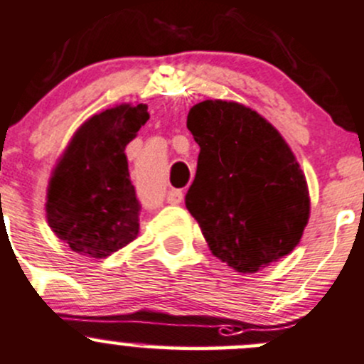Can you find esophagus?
<instances>
[{
    "label": "esophagus",
    "instance_id": "esophagus-1",
    "mask_svg": "<svg viewBox=\"0 0 364 364\" xmlns=\"http://www.w3.org/2000/svg\"><path fill=\"white\" fill-rule=\"evenodd\" d=\"M182 200H183V193L181 189H171V191H168V194H166V201L170 205H178V203H182Z\"/></svg>",
    "mask_w": 364,
    "mask_h": 364
}]
</instances>
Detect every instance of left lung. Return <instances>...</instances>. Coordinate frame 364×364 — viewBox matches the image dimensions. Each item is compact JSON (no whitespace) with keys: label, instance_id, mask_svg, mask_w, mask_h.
<instances>
[{"label":"left lung","instance_id":"8db88e82","mask_svg":"<svg viewBox=\"0 0 364 364\" xmlns=\"http://www.w3.org/2000/svg\"><path fill=\"white\" fill-rule=\"evenodd\" d=\"M200 145L186 207L213 256L256 273L287 256L309 223L305 175L279 131L252 108L207 100L187 115Z\"/></svg>","mask_w":364,"mask_h":364}]
</instances>
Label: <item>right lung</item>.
Listing matches in <instances>:
<instances>
[{"label":"right lung","mask_w":364,"mask_h":364,"mask_svg":"<svg viewBox=\"0 0 364 364\" xmlns=\"http://www.w3.org/2000/svg\"><path fill=\"white\" fill-rule=\"evenodd\" d=\"M147 121L144 103L92 115L55 164L47 189V223L75 252L101 259L136 238L141 207L124 151Z\"/></svg>","instance_id":"right-lung-1"}]
</instances>
